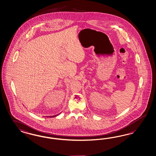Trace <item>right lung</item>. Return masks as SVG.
<instances>
[{"instance_id": "1", "label": "right lung", "mask_w": 156, "mask_h": 156, "mask_svg": "<svg viewBox=\"0 0 156 156\" xmlns=\"http://www.w3.org/2000/svg\"><path fill=\"white\" fill-rule=\"evenodd\" d=\"M58 115H58H55V116H49V117H55V116H57Z\"/></svg>"}]
</instances>
